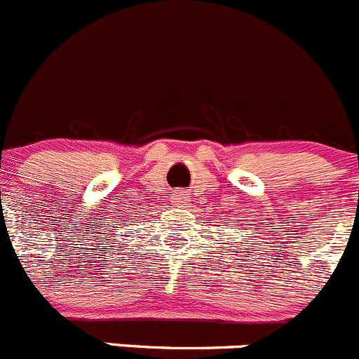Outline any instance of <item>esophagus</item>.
Returning <instances> with one entry per match:
<instances>
[{"label": "esophagus", "instance_id": "obj_1", "mask_svg": "<svg viewBox=\"0 0 359 359\" xmlns=\"http://www.w3.org/2000/svg\"><path fill=\"white\" fill-rule=\"evenodd\" d=\"M175 202L176 204L180 205V208H184V205L188 204V197H187V194H178L175 197Z\"/></svg>", "mask_w": 359, "mask_h": 359}]
</instances>
